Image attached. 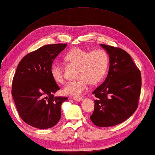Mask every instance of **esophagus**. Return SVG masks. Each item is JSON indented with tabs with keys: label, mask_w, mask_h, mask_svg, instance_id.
I'll return each mask as SVG.
<instances>
[{
	"label": "esophagus",
	"mask_w": 155,
	"mask_h": 155,
	"mask_svg": "<svg viewBox=\"0 0 155 155\" xmlns=\"http://www.w3.org/2000/svg\"><path fill=\"white\" fill-rule=\"evenodd\" d=\"M71 98L72 100L76 101H81L83 100V98L81 97H72Z\"/></svg>",
	"instance_id": "esophagus-1"
}]
</instances>
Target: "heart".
Segmentation results:
<instances>
[{
	"label": "heart",
	"mask_w": 155,
	"mask_h": 155,
	"mask_svg": "<svg viewBox=\"0 0 155 155\" xmlns=\"http://www.w3.org/2000/svg\"><path fill=\"white\" fill-rule=\"evenodd\" d=\"M64 60L70 65L77 66V81H71L62 88L66 95L78 96L87 89L89 83L96 84L103 79L108 68V57L106 51L97 49L88 51L75 48L65 55ZM52 78L57 83L64 82L63 71L58 62H54L51 68Z\"/></svg>",
	"instance_id": "heart-1"
}]
</instances>
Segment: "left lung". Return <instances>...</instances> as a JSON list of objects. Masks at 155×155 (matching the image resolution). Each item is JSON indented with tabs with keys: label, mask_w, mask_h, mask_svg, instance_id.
Masks as SVG:
<instances>
[{
	"label": "left lung",
	"mask_w": 155,
	"mask_h": 155,
	"mask_svg": "<svg viewBox=\"0 0 155 155\" xmlns=\"http://www.w3.org/2000/svg\"><path fill=\"white\" fill-rule=\"evenodd\" d=\"M100 45L109 55V70L104 83L93 92L97 99L90 118L97 127H107L123 123L137 110L141 74L126 51Z\"/></svg>",
	"instance_id": "8db88e82"
}]
</instances>
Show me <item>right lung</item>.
<instances>
[{
    "mask_svg": "<svg viewBox=\"0 0 155 155\" xmlns=\"http://www.w3.org/2000/svg\"><path fill=\"white\" fill-rule=\"evenodd\" d=\"M67 46L45 45L26 55L16 68L12 95L20 117L32 127L51 128L61 117V104L68 98L54 96L60 88L52 78L51 68Z\"/></svg>",
    "mask_w": 155,
    "mask_h": 155,
    "instance_id": "right-lung-1",
    "label": "right lung"
}]
</instances>
